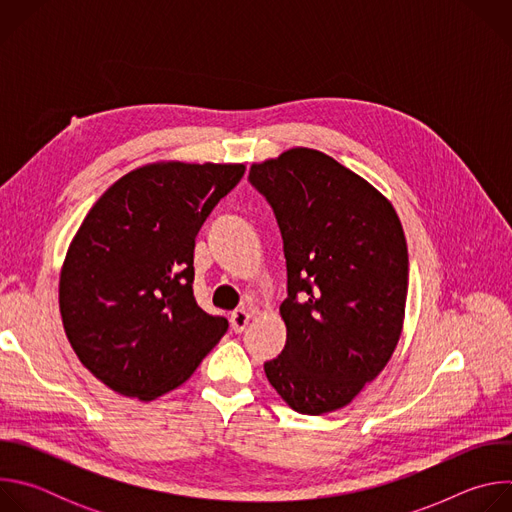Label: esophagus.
<instances>
[{"mask_svg":"<svg viewBox=\"0 0 512 512\" xmlns=\"http://www.w3.org/2000/svg\"><path fill=\"white\" fill-rule=\"evenodd\" d=\"M251 318H253V312H249V310H245V308L235 310V312L231 314V326H233V330H235V332H243V330L247 328V324H249Z\"/></svg>","mask_w":512,"mask_h":512,"instance_id":"obj_1","label":"esophagus"}]
</instances>
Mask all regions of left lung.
<instances>
[{
    "label": "left lung",
    "mask_w": 512,
    "mask_h": 512,
    "mask_svg": "<svg viewBox=\"0 0 512 512\" xmlns=\"http://www.w3.org/2000/svg\"><path fill=\"white\" fill-rule=\"evenodd\" d=\"M249 180L275 212L287 263V340L265 375L294 411H336L397 348L409 283L401 221L371 182L318 150L257 162Z\"/></svg>",
    "instance_id": "8db88e82"
}]
</instances>
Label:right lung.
<instances>
[{"label": "right lung", "instance_id": "obj_1", "mask_svg": "<svg viewBox=\"0 0 512 512\" xmlns=\"http://www.w3.org/2000/svg\"><path fill=\"white\" fill-rule=\"evenodd\" d=\"M245 164L154 162L111 184L72 237L58 281L66 338L103 385L154 401L229 328L194 300V239Z\"/></svg>", "mask_w": 512, "mask_h": 512}]
</instances>
